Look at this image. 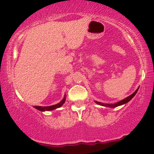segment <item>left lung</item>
Instances as JSON below:
<instances>
[{"label":"left lung","mask_w":154,"mask_h":154,"mask_svg":"<svg viewBox=\"0 0 154 154\" xmlns=\"http://www.w3.org/2000/svg\"><path fill=\"white\" fill-rule=\"evenodd\" d=\"M139 90V88H137V89L136 90V91L134 92V93H132L131 95L128 96V97H126L124 99V100L120 101V102L116 103V104H104V103H102V102H97V101H95V102L97 103V104H100V105H102V106H108V107H111V108H115V107H117L119 106H121V105H123L124 104H126V103L129 102V101H130L132 100V98L134 97V96L135 95L137 92Z\"/></svg>","instance_id":"left-lung-1"}]
</instances>
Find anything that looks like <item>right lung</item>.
<instances>
[{"mask_svg": "<svg viewBox=\"0 0 154 154\" xmlns=\"http://www.w3.org/2000/svg\"><path fill=\"white\" fill-rule=\"evenodd\" d=\"M65 100H66V95H64V97L63 98V100L61 101L60 103L58 104L52 105V106H35L34 108L37 109L38 110L41 111H52L54 110V109H56L57 108H60L63 105V104L65 102Z\"/></svg>", "mask_w": 154, "mask_h": 154, "instance_id": "obj_1", "label": "right lung"}]
</instances>
